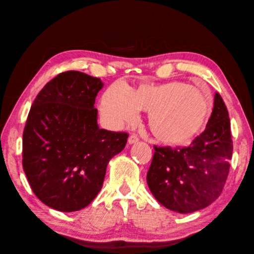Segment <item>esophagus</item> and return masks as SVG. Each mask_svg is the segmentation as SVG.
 I'll return each instance as SVG.
<instances>
[{"label":"esophagus","mask_w":254,"mask_h":254,"mask_svg":"<svg viewBox=\"0 0 254 254\" xmlns=\"http://www.w3.org/2000/svg\"><path fill=\"white\" fill-rule=\"evenodd\" d=\"M137 142H139V137H137L135 134H132L128 136V139H127L128 144H135V143H137Z\"/></svg>","instance_id":"34e87169"}]
</instances>
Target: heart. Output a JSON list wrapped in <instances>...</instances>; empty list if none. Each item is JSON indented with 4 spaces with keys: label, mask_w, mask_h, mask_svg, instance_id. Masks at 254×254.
Returning <instances> with one entry per match:
<instances>
[{
    "label": "heart",
    "mask_w": 254,
    "mask_h": 254,
    "mask_svg": "<svg viewBox=\"0 0 254 254\" xmlns=\"http://www.w3.org/2000/svg\"><path fill=\"white\" fill-rule=\"evenodd\" d=\"M101 113L113 126L132 123L137 110L147 113L152 134L164 145L186 146L204 131L212 103L203 91L183 81L139 84L132 89L114 84L104 92Z\"/></svg>",
    "instance_id": "1"
}]
</instances>
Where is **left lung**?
Returning a JSON list of instances; mask_svg holds the SVG:
<instances>
[{
	"label": "left lung",
	"instance_id": "obj_1",
	"mask_svg": "<svg viewBox=\"0 0 254 254\" xmlns=\"http://www.w3.org/2000/svg\"><path fill=\"white\" fill-rule=\"evenodd\" d=\"M146 182L159 203L178 213H192L218 199L232 158L227 107L219 93L204 132L189 147L154 146Z\"/></svg>",
	"mask_w": 254,
	"mask_h": 254
}]
</instances>
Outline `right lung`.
I'll list each match as a JSON object with an SVG mask.
<instances>
[{
  "mask_svg": "<svg viewBox=\"0 0 254 254\" xmlns=\"http://www.w3.org/2000/svg\"><path fill=\"white\" fill-rule=\"evenodd\" d=\"M101 79L79 71L51 80L32 104L23 132V170L34 194L61 212L84 209L99 194L108 163L127 134L99 127Z\"/></svg>",
  "mask_w": 254,
  "mask_h": 254,
  "instance_id": "right-lung-1",
  "label": "right lung"
}]
</instances>
